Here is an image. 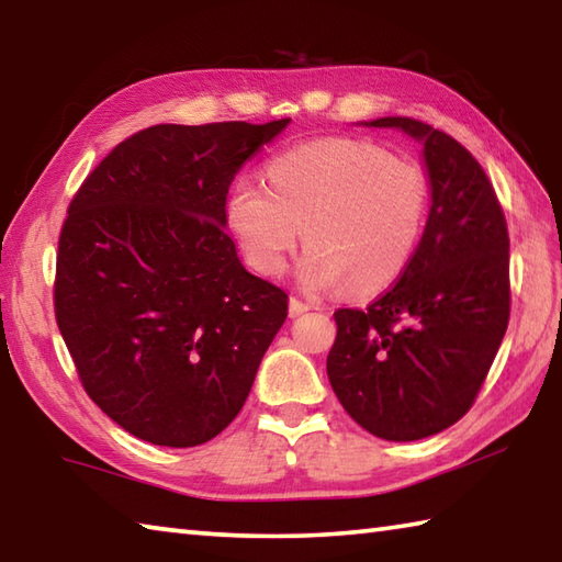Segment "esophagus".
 <instances>
[{
    "instance_id": "esophagus-1",
    "label": "esophagus",
    "mask_w": 562,
    "mask_h": 562,
    "mask_svg": "<svg viewBox=\"0 0 562 562\" xmlns=\"http://www.w3.org/2000/svg\"><path fill=\"white\" fill-rule=\"evenodd\" d=\"M312 304L310 302H302L297 297H290V316H300L304 312H310Z\"/></svg>"
}]
</instances>
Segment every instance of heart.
Returning <instances> with one entry per match:
<instances>
[{"instance_id": "b5f03b06", "label": "heart", "mask_w": 562, "mask_h": 562, "mask_svg": "<svg viewBox=\"0 0 562 562\" xmlns=\"http://www.w3.org/2000/svg\"><path fill=\"white\" fill-rule=\"evenodd\" d=\"M430 181L415 161L363 139L304 142L268 165V187L233 181L226 223L252 270L280 274L304 228L297 265L304 290L346 284L356 297L401 278L420 246Z\"/></svg>"}]
</instances>
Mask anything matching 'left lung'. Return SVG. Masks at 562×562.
<instances>
[{
  "instance_id": "obj_1",
  "label": "left lung",
  "mask_w": 562,
  "mask_h": 562,
  "mask_svg": "<svg viewBox=\"0 0 562 562\" xmlns=\"http://www.w3.org/2000/svg\"><path fill=\"white\" fill-rule=\"evenodd\" d=\"M423 147L430 213L415 258L366 310H339L326 375L363 430L413 442L447 430L472 407L508 326V233L484 169L445 132L411 117Z\"/></svg>"
}]
</instances>
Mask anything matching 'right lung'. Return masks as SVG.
Listing matches in <instances>:
<instances>
[{
    "label": "right lung",
    "mask_w": 562,
    "mask_h": 562,
    "mask_svg": "<svg viewBox=\"0 0 562 562\" xmlns=\"http://www.w3.org/2000/svg\"><path fill=\"white\" fill-rule=\"evenodd\" d=\"M290 125H155L90 171L58 240L56 322L86 393L122 430L196 447L240 413L288 294L226 233L233 177Z\"/></svg>",
    "instance_id": "obj_1"
}]
</instances>
